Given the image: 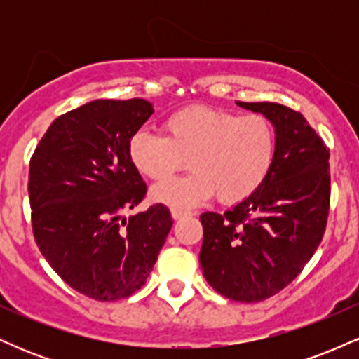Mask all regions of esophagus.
I'll return each mask as SVG.
<instances>
[{
  "mask_svg": "<svg viewBox=\"0 0 359 359\" xmlns=\"http://www.w3.org/2000/svg\"><path fill=\"white\" fill-rule=\"evenodd\" d=\"M170 212H172V217H174V219H180V217H184V216H192V211H187V209H182V208H177V205H174V208L170 209Z\"/></svg>",
  "mask_w": 359,
  "mask_h": 359,
  "instance_id": "esophagus-1",
  "label": "esophagus"
}]
</instances>
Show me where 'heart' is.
<instances>
[{"instance_id":"heart-1","label":"heart","mask_w":359,"mask_h":359,"mask_svg":"<svg viewBox=\"0 0 359 359\" xmlns=\"http://www.w3.org/2000/svg\"><path fill=\"white\" fill-rule=\"evenodd\" d=\"M163 133L140 130L128 145L135 168L147 179L165 180L184 165L193 172L154 189L155 199L192 205L212 194L221 204L248 199L266 182L277 160V131L263 114L189 106L163 121Z\"/></svg>"}]
</instances>
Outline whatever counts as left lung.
<instances>
[{"label":"left lung","instance_id":"8db88e82","mask_svg":"<svg viewBox=\"0 0 359 359\" xmlns=\"http://www.w3.org/2000/svg\"><path fill=\"white\" fill-rule=\"evenodd\" d=\"M277 131L266 182L233 209L201 214L199 262L214 290L238 302L278 294L323 241L331 204L329 148L299 113L277 102H241Z\"/></svg>","mask_w":359,"mask_h":359}]
</instances>
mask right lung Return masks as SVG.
<instances>
[{
	"mask_svg": "<svg viewBox=\"0 0 359 359\" xmlns=\"http://www.w3.org/2000/svg\"><path fill=\"white\" fill-rule=\"evenodd\" d=\"M154 113L145 100H96L48 126L30 160L28 196L36 246L55 273L100 302L145 285L170 231V211L145 199L128 145Z\"/></svg>",
	"mask_w": 359,
	"mask_h": 359,
	"instance_id": "add662e5",
	"label": "right lung"
}]
</instances>
